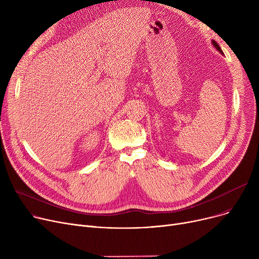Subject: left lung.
<instances>
[{"label": "left lung", "instance_id": "8db88e82", "mask_svg": "<svg viewBox=\"0 0 259 259\" xmlns=\"http://www.w3.org/2000/svg\"><path fill=\"white\" fill-rule=\"evenodd\" d=\"M212 45H213V46H214V47H215V48H216V50H217V51H219V52H220V53H222V54H224V52H223V50H222V48H221V47H220V45H219V44H217V43H216V42H215V40H214V39H212Z\"/></svg>", "mask_w": 259, "mask_h": 259}]
</instances>
